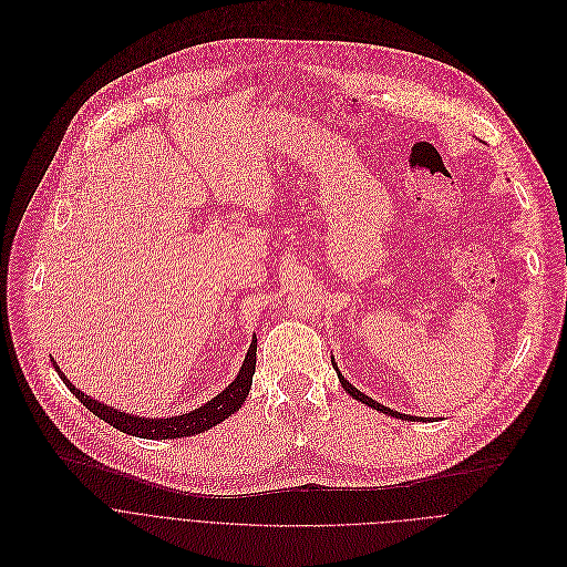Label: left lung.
<instances>
[{"label":"left lung","mask_w":567,"mask_h":567,"mask_svg":"<svg viewBox=\"0 0 567 567\" xmlns=\"http://www.w3.org/2000/svg\"><path fill=\"white\" fill-rule=\"evenodd\" d=\"M332 369L337 371V378H339V382H342V386H344V391L347 393H351L358 402H362V404H367V406H371V409H378L380 413H386V415H393V417H400V420H411V422H415V420H424V417H415V415H404V413H398V411H393V409H389V406H384V404H380V402H375L373 398H369V395H364L362 391H358L353 384H349V380L339 373V369H337V364H334V360H332Z\"/></svg>","instance_id":"obj_1"}]
</instances>
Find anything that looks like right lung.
Listing matches in <instances>:
<instances>
[{
	"label": "right lung",
	"instance_id": "1",
	"mask_svg": "<svg viewBox=\"0 0 567 567\" xmlns=\"http://www.w3.org/2000/svg\"><path fill=\"white\" fill-rule=\"evenodd\" d=\"M53 362V369L58 371V375L62 378V382L69 386V391L100 420H104L106 424L116 426L123 433L136 435V437H147V440H172V437H187V435H196L203 433L207 429H212L214 424L223 422L225 417H230L235 411L241 409V404L246 402L250 386H252V375H255V367H257V337H252V344L248 349V355L237 373V378L233 380V384L225 386L216 398H212L209 402H205L203 406L183 413V415H172V417H141V415H132L125 411H118L113 406L100 404L97 400L84 395L80 389H75L66 375L60 371V367Z\"/></svg>",
	"mask_w": 567,
	"mask_h": 567
}]
</instances>
